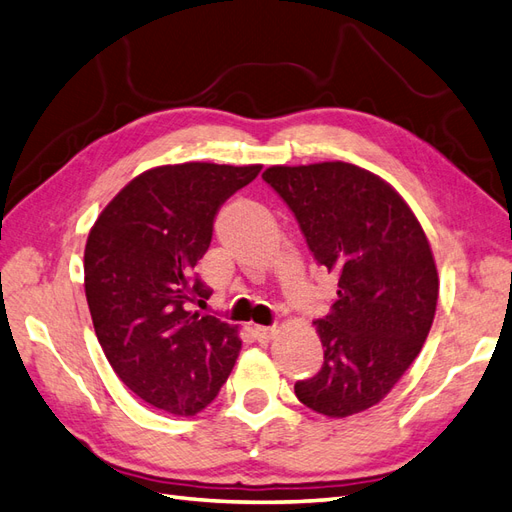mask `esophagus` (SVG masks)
Returning a JSON list of instances; mask_svg holds the SVG:
<instances>
[{"mask_svg": "<svg viewBox=\"0 0 512 512\" xmlns=\"http://www.w3.org/2000/svg\"><path fill=\"white\" fill-rule=\"evenodd\" d=\"M254 334L260 342H269L275 336V327H265V325H256Z\"/></svg>", "mask_w": 512, "mask_h": 512, "instance_id": "1", "label": "esophagus"}]
</instances>
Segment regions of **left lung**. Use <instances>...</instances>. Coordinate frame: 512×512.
<instances>
[{
  "mask_svg": "<svg viewBox=\"0 0 512 512\" xmlns=\"http://www.w3.org/2000/svg\"><path fill=\"white\" fill-rule=\"evenodd\" d=\"M262 178L293 211L316 262L338 275V297L314 321L323 366L295 394L323 416H353L385 398L431 331V245L407 202L353 163L273 165Z\"/></svg>",
  "mask_w": 512,
  "mask_h": 512,
  "instance_id": "obj_1",
  "label": "left lung"
}]
</instances>
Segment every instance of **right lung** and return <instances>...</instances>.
Segmentation results:
<instances>
[{"label": "right lung", "mask_w": 512, "mask_h": 512, "mask_svg": "<svg viewBox=\"0 0 512 512\" xmlns=\"http://www.w3.org/2000/svg\"><path fill=\"white\" fill-rule=\"evenodd\" d=\"M260 168L161 165L133 178L90 230L84 273L96 338L120 381L174 416L202 411L237 362L239 327L191 310L213 293L193 267L217 211Z\"/></svg>", "instance_id": "right-lung-1"}]
</instances>
